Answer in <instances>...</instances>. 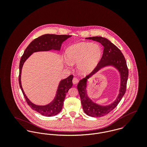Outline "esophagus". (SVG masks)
Returning a JSON list of instances; mask_svg holds the SVG:
<instances>
[{
	"instance_id": "obj_1",
	"label": "esophagus",
	"mask_w": 147,
	"mask_h": 147,
	"mask_svg": "<svg viewBox=\"0 0 147 147\" xmlns=\"http://www.w3.org/2000/svg\"><path fill=\"white\" fill-rule=\"evenodd\" d=\"M78 82H79V80H78L76 78H74L73 79V80H72V83H73V84H78Z\"/></svg>"
}]
</instances>
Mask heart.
<instances>
[{"label": "heart", "instance_id": "b5f03b06", "mask_svg": "<svg viewBox=\"0 0 147 147\" xmlns=\"http://www.w3.org/2000/svg\"><path fill=\"white\" fill-rule=\"evenodd\" d=\"M102 55L101 46L99 44L89 42L76 43L65 50L67 64L77 63L78 72L83 75L90 73L96 68Z\"/></svg>", "mask_w": 147, "mask_h": 147}]
</instances>
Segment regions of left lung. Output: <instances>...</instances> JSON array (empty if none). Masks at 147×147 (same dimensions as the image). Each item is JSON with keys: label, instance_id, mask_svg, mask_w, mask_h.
I'll list each match as a JSON object with an SVG mask.
<instances>
[{"label": "left lung", "instance_id": "obj_1", "mask_svg": "<svg viewBox=\"0 0 147 147\" xmlns=\"http://www.w3.org/2000/svg\"><path fill=\"white\" fill-rule=\"evenodd\" d=\"M100 42L103 45L102 57L96 68L87 76L80 80L78 84V90L81 98V102L84 113L92 117H101L109 113L119 103L126 92V85L128 76V71L126 59L121 51L108 39L102 37L86 38ZM112 66L116 69L120 76V87L119 93L116 100L109 105H100L94 103L87 94V80L101 69Z\"/></svg>", "mask_w": 147, "mask_h": 147}]
</instances>
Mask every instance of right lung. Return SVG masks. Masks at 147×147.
I'll return each mask as SVG.
<instances>
[{
	"label": "right lung",
	"mask_w": 147,
	"mask_h": 147,
	"mask_svg": "<svg viewBox=\"0 0 147 147\" xmlns=\"http://www.w3.org/2000/svg\"><path fill=\"white\" fill-rule=\"evenodd\" d=\"M70 35H57L46 34L34 39L28 45L21 57L19 65V82L23 95L28 105L34 110L46 117H53L62 110L64 100L68 90L72 86L73 75H71L68 78L60 81L55 96L53 100L49 104L45 105H38L32 103L24 93L21 85V76L22 68L25 62L34 53L39 51H48L55 50L59 51L62 43L68 38Z\"/></svg>",
	"instance_id": "1"
}]
</instances>
